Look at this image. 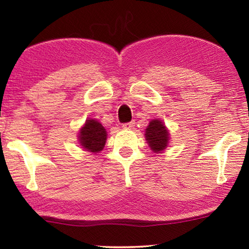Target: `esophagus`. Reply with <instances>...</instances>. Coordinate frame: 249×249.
I'll use <instances>...</instances> for the list:
<instances>
[{
  "mask_svg": "<svg viewBox=\"0 0 249 249\" xmlns=\"http://www.w3.org/2000/svg\"><path fill=\"white\" fill-rule=\"evenodd\" d=\"M122 126H123V128H125V129H130V128L134 127L135 123L132 121V122H128V123H124Z\"/></svg>",
  "mask_w": 249,
  "mask_h": 249,
  "instance_id": "1",
  "label": "esophagus"
}]
</instances>
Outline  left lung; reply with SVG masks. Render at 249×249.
<instances>
[{
    "instance_id": "left-lung-1",
    "label": "left lung",
    "mask_w": 249,
    "mask_h": 249,
    "mask_svg": "<svg viewBox=\"0 0 249 249\" xmlns=\"http://www.w3.org/2000/svg\"><path fill=\"white\" fill-rule=\"evenodd\" d=\"M146 140L148 142L150 148L155 153H160L167 147L169 141V134L166 126L159 120H153L146 128Z\"/></svg>"
}]
</instances>
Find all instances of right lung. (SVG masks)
Segmentation results:
<instances>
[{"instance_id":"right-lung-1","label":"right lung","mask_w":249,"mask_h":249,"mask_svg":"<svg viewBox=\"0 0 249 249\" xmlns=\"http://www.w3.org/2000/svg\"><path fill=\"white\" fill-rule=\"evenodd\" d=\"M80 144L91 153H99L107 142V130L95 120H88L79 134Z\"/></svg>"}]
</instances>
